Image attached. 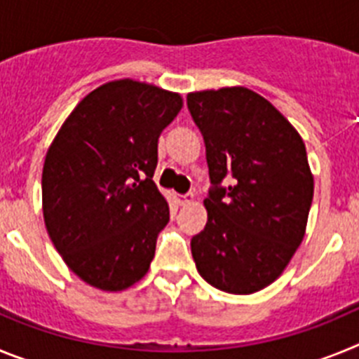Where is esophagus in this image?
<instances>
[{"label": "esophagus", "mask_w": 359, "mask_h": 359, "mask_svg": "<svg viewBox=\"0 0 359 359\" xmlns=\"http://www.w3.org/2000/svg\"><path fill=\"white\" fill-rule=\"evenodd\" d=\"M176 199H177V205L185 207V205H189V203L194 201V194H177Z\"/></svg>", "instance_id": "obj_1"}]
</instances>
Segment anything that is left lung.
Segmentation results:
<instances>
[{"label":"left lung","instance_id":"obj_1","mask_svg":"<svg viewBox=\"0 0 359 359\" xmlns=\"http://www.w3.org/2000/svg\"><path fill=\"white\" fill-rule=\"evenodd\" d=\"M207 147V226L190 248L199 275L250 294L277 280L306 236L313 174L302 136L255 91L233 86L187 95ZM224 181L228 187H222Z\"/></svg>","mask_w":359,"mask_h":359}]
</instances>
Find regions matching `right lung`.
<instances>
[{"label":"right lung","instance_id":"add662e5","mask_svg":"<svg viewBox=\"0 0 359 359\" xmlns=\"http://www.w3.org/2000/svg\"><path fill=\"white\" fill-rule=\"evenodd\" d=\"M180 93L120 79L86 95L65 120L43 167V215L73 273L102 291L144 278L169 205L152 182L158 138Z\"/></svg>","mask_w":359,"mask_h":359}]
</instances>
